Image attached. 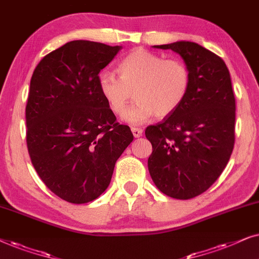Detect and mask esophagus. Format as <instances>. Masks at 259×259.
I'll return each mask as SVG.
<instances>
[{"label": "esophagus", "instance_id": "34e87169", "mask_svg": "<svg viewBox=\"0 0 259 259\" xmlns=\"http://www.w3.org/2000/svg\"><path fill=\"white\" fill-rule=\"evenodd\" d=\"M132 132H133V135L134 136L140 137V136H142L143 130L141 129V127H132Z\"/></svg>", "mask_w": 259, "mask_h": 259}]
</instances>
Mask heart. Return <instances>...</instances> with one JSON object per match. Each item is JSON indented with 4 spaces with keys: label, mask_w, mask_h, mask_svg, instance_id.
Returning a JSON list of instances; mask_svg holds the SVG:
<instances>
[{
    "label": "heart",
    "mask_w": 259,
    "mask_h": 259,
    "mask_svg": "<svg viewBox=\"0 0 259 259\" xmlns=\"http://www.w3.org/2000/svg\"><path fill=\"white\" fill-rule=\"evenodd\" d=\"M118 68L120 77L102 72L98 89L116 115H122L134 92L136 104L124 113V120L130 124H141L153 116L164 118L171 115L188 95L191 72L179 59H164L137 48L120 61Z\"/></svg>",
    "instance_id": "obj_1"
}]
</instances>
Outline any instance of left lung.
Masks as SVG:
<instances>
[{
	"label": "left lung",
	"instance_id": "8db88e82",
	"mask_svg": "<svg viewBox=\"0 0 259 259\" xmlns=\"http://www.w3.org/2000/svg\"><path fill=\"white\" fill-rule=\"evenodd\" d=\"M154 47L180 55L191 86L178 110L146 129L153 146L148 169L163 194L192 199L214 184L232 154L236 99L230 72L222 58L191 41Z\"/></svg>",
	"mask_w": 259,
	"mask_h": 259
}]
</instances>
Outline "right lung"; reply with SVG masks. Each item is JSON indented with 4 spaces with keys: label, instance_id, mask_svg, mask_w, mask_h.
<instances>
[{
    "label": "right lung",
    "instance_id": "1",
    "mask_svg": "<svg viewBox=\"0 0 259 259\" xmlns=\"http://www.w3.org/2000/svg\"><path fill=\"white\" fill-rule=\"evenodd\" d=\"M120 48L71 41L44 57L30 79V160L44 184L71 204L92 201L108 188L116 161L134 140L98 89L99 72Z\"/></svg>",
    "mask_w": 259,
    "mask_h": 259
}]
</instances>
